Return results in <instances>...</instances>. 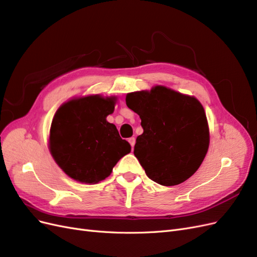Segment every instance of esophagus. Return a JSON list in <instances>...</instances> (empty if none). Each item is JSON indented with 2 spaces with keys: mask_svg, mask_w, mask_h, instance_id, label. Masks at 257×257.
<instances>
[{
  "mask_svg": "<svg viewBox=\"0 0 257 257\" xmlns=\"http://www.w3.org/2000/svg\"><path fill=\"white\" fill-rule=\"evenodd\" d=\"M128 143L130 145L132 146V149H134V146H135V143H136V139L134 137H131L128 138Z\"/></svg>",
  "mask_w": 257,
  "mask_h": 257,
  "instance_id": "esophagus-1",
  "label": "esophagus"
}]
</instances>
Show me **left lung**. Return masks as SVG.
<instances>
[{
	"instance_id": "obj_1",
	"label": "left lung",
	"mask_w": 257,
	"mask_h": 257,
	"mask_svg": "<svg viewBox=\"0 0 257 257\" xmlns=\"http://www.w3.org/2000/svg\"><path fill=\"white\" fill-rule=\"evenodd\" d=\"M130 109L142 119L144 133L134 154L147 176L161 185L180 184L196 173L210 143L206 112L199 100L164 85L127 93Z\"/></svg>"
}]
</instances>
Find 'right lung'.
<instances>
[{
  "label": "right lung",
  "instance_id": "1",
  "mask_svg": "<svg viewBox=\"0 0 257 257\" xmlns=\"http://www.w3.org/2000/svg\"><path fill=\"white\" fill-rule=\"evenodd\" d=\"M115 103V96H80L62 104L54 113L49 150L58 166L74 180L98 183L131 152V145L106 120Z\"/></svg>",
  "mask_w": 257,
  "mask_h": 257
}]
</instances>
